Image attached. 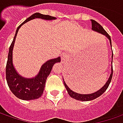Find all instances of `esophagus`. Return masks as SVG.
<instances>
[{
	"label": "esophagus",
	"instance_id": "34e87169",
	"mask_svg": "<svg viewBox=\"0 0 123 123\" xmlns=\"http://www.w3.org/2000/svg\"><path fill=\"white\" fill-rule=\"evenodd\" d=\"M67 58H68V55H67L66 53H63L61 54V59H62V63H64L66 61Z\"/></svg>",
	"mask_w": 123,
	"mask_h": 123
}]
</instances>
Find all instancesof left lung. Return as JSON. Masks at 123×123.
Here are the masks:
<instances>
[{
    "label": "left lung",
    "mask_w": 123,
    "mask_h": 123,
    "mask_svg": "<svg viewBox=\"0 0 123 123\" xmlns=\"http://www.w3.org/2000/svg\"><path fill=\"white\" fill-rule=\"evenodd\" d=\"M92 29L95 32H97L100 34H102L103 35H105L107 39H108L109 41H110V45H111V47L112 49V43H111V37L109 36V35L106 32V31L103 29L102 26L100 25L96 21L94 20H92ZM112 57H113V53H112ZM112 64V63H111ZM112 74H113V70H112V65H111V72L110 74V76L108 78V80L106 81V82L105 84V85L102 86V88L100 89H99L98 90L96 91L95 92H93L91 94H79V93H77V92H74L73 90H72L66 84V83L65 82L63 78V84H64V86L66 87V89L68 91V94L73 98L76 99L77 100H81V101H90L94 99H96V98L99 97L100 95H102L104 92H105L106 90V89L108 88V86L110 84V83L111 82L112 77Z\"/></svg>",
    "instance_id": "left-lung-1"
}]
</instances>
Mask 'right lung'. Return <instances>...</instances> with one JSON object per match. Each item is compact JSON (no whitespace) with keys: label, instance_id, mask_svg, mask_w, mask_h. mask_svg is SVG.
Masks as SVG:
<instances>
[{"label":"right lung","instance_id":"right-lung-1","mask_svg":"<svg viewBox=\"0 0 123 123\" xmlns=\"http://www.w3.org/2000/svg\"><path fill=\"white\" fill-rule=\"evenodd\" d=\"M35 18H41L46 21H53L55 20L57 18L36 12L27 18L22 24L20 25L16 31L13 41L9 48L8 60L6 67V79L9 88L15 96L24 100H35L40 98L43 93L46 80L50 74L53 65L55 63L61 62L60 57L48 60L41 66L39 72L33 78H25L19 74L17 71L12 61L13 48L17 35L18 29L23 25Z\"/></svg>","mask_w":123,"mask_h":123}]
</instances>
